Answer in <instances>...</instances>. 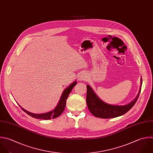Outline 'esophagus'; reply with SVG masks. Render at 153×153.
I'll return each instance as SVG.
<instances>
[{"mask_svg":"<svg viewBox=\"0 0 153 153\" xmlns=\"http://www.w3.org/2000/svg\"><path fill=\"white\" fill-rule=\"evenodd\" d=\"M86 76L85 73H80L78 76V79L79 80H84L86 79Z\"/></svg>","mask_w":153,"mask_h":153,"instance_id":"esophagus-1","label":"esophagus"}]
</instances>
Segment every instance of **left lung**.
I'll return each mask as SVG.
<instances>
[{"label": "left lung", "mask_w": 153, "mask_h": 153, "mask_svg": "<svg viewBox=\"0 0 153 153\" xmlns=\"http://www.w3.org/2000/svg\"><path fill=\"white\" fill-rule=\"evenodd\" d=\"M86 87V104L89 110L94 116L102 119L114 118L126 113L137 102L141 90V88H140L137 97L131 103L125 105H113L101 101L89 85H87Z\"/></svg>", "instance_id": "1"}]
</instances>
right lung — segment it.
<instances>
[{"mask_svg": "<svg viewBox=\"0 0 153 153\" xmlns=\"http://www.w3.org/2000/svg\"><path fill=\"white\" fill-rule=\"evenodd\" d=\"M77 82L75 81L71 85H70L67 88H66L62 94V96L61 97V99L59 100V102H58L57 106L56 107V108L52 110V111H50L49 113H43V114H33L31 113H30L27 111H26L25 110H24V108H22L21 107H20L22 110L25 112L27 114H28L29 116H31L33 118L35 119H43V120H48V119H55L58 116H59L62 112L64 110V108L65 107V105H66V100L68 98V97L69 95V94H70V92H71L73 88L76 86Z\"/></svg>", "mask_w": 153, "mask_h": 153, "instance_id": "1", "label": "right lung"}]
</instances>
